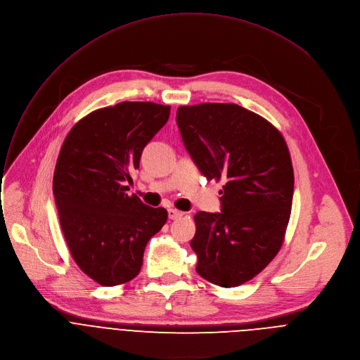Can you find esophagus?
I'll return each instance as SVG.
<instances>
[{
  "instance_id": "1",
  "label": "esophagus",
  "mask_w": 360,
  "mask_h": 360,
  "mask_svg": "<svg viewBox=\"0 0 360 360\" xmlns=\"http://www.w3.org/2000/svg\"><path fill=\"white\" fill-rule=\"evenodd\" d=\"M167 213H169V219H172V220L180 219V217L183 216V213H181V212H179V210H176V209H169V210H167Z\"/></svg>"
}]
</instances>
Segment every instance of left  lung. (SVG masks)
Wrapping results in <instances>:
<instances>
[{
    "mask_svg": "<svg viewBox=\"0 0 360 360\" xmlns=\"http://www.w3.org/2000/svg\"><path fill=\"white\" fill-rule=\"evenodd\" d=\"M176 122L197 169L224 183L220 212L194 216L195 271L221 288L243 285L283 243L295 187L286 141L267 120L237 104L183 105Z\"/></svg>",
    "mask_w": 360,
    "mask_h": 360,
    "instance_id": "8db88e82",
    "label": "left lung"
}]
</instances>
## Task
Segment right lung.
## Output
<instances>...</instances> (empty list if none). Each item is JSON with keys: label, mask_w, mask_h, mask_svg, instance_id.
<instances>
[{"label": "right lung", "mask_w": 360, "mask_h": 360, "mask_svg": "<svg viewBox=\"0 0 360 360\" xmlns=\"http://www.w3.org/2000/svg\"><path fill=\"white\" fill-rule=\"evenodd\" d=\"M170 107L124 101L93 111L71 129L53 180L54 200L70 253L103 286L134 278L150 238L167 210L129 195L144 147L169 120Z\"/></svg>", "instance_id": "obj_1"}]
</instances>
